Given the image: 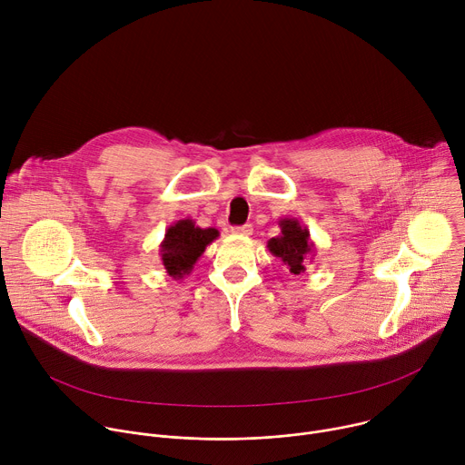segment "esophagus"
I'll list each match as a JSON object with an SVG mask.
<instances>
[{
  "label": "esophagus",
  "instance_id": "34e87169",
  "mask_svg": "<svg viewBox=\"0 0 465 465\" xmlns=\"http://www.w3.org/2000/svg\"><path fill=\"white\" fill-rule=\"evenodd\" d=\"M252 232H253V228H252V224H242V226H235V228H232V233H235V235H252Z\"/></svg>",
  "mask_w": 465,
  "mask_h": 465
}]
</instances>
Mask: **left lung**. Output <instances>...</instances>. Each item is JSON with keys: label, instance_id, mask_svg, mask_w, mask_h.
Listing matches in <instances>:
<instances>
[{"label": "left lung", "instance_id": "1", "mask_svg": "<svg viewBox=\"0 0 465 465\" xmlns=\"http://www.w3.org/2000/svg\"><path fill=\"white\" fill-rule=\"evenodd\" d=\"M282 233L267 242L272 255L280 257L291 274L305 272V264L314 257V242L307 226H302L298 219L283 217L280 221Z\"/></svg>", "mask_w": 465, "mask_h": 465}]
</instances>
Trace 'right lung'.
<instances>
[{
    "label": "right lung",
    "mask_w": 465,
    "mask_h": 465,
    "mask_svg": "<svg viewBox=\"0 0 465 465\" xmlns=\"http://www.w3.org/2000/svg\"><path fill=\"white\" fill-rule=\"evenodd\" d=\"M217 237L219 230L196 226L193 219H182L171 224L160 242V255L167 274L173 280L189 276L198 257Z\"/></svg>",
    "instance_id": "obj_1"
}]
</instances>
